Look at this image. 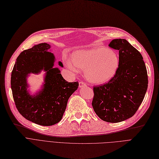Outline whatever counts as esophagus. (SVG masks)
<instances>
[{
  "instance_id": "34e87169",
  "label": "esophagus",
  "mask_w": 159,
  "mask_h": 159,
  "mask_svg": "<svg viewBox=\"0 0 159 159\" xmlns=\"http://www.w3.org/2000/svg\"><path fill=\"white\" fill-rule=\"evenodd\" d=\"M87 85H86V84L84 82H83L82 80H81V81H80L79 82V87L80 88H83V87H86Z\"/></svg>"
}]
</instances>
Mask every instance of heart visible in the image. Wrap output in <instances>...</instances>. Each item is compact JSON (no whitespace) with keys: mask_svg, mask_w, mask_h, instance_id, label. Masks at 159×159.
I'll use <instances>...</instances> for the list:
<instances>
[{"mask_svg":"<svg viewBox=\"0 0 159 159\" xmlns=\"http://www.w3.org/2000/svg\"><path fill=\"white\" fill-rule=\"evenodd\" d=\"M67 66L72 70H84L86 79L92 83L102 84L108 82L118 70L120 60L118 54L110 49L96 47L87 50H80L72 54Z\"/></svg>","mask_w":159,"mask_h":159,"instance_id":"obj_1","label":"heart"}]
</instances>
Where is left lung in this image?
<instances>
[{
	"mask_svg": "<svg viewBox=\"0 0 159 159\" xmlns=\"http://www.w3.org/2000/svg\"><path fill=\"white\" fill-rule=\"evenodd\" d=\"M109 47L119 51V67L107 83L93 86L92 105L100 119L118 123L136 112L147 91L148 77L142 54L126 39H113Z\"/></svg>",
	"mask_w": 159,
	"mask_h": 159,
	"instance_id": "obj_1",
	"label": "left lung"
}]
</instances>
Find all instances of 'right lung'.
<instances>
[{"instance_id":"obj_1","label":"right lung","mask_w":159,"mask_h":159,"mask_svg":"<svg viewBox=\"0 0 159 159\" xmlns=\"http://www.w3.org/2000/svg\"><path fill=\"white\" fill-rule=\"evenodd\" d=\"M51 46L45 43L25 50L17 58L11 75L13 98L19 112L25 118L38 125L51 126L63 117L67 101L78 88L79 82H68L58 68H53L54 57L47 52ZM59 65L63 64L59 61ZM47 71L44 88L36 96L26 91L29 73Z\"/></svg>"}]
</instances>
